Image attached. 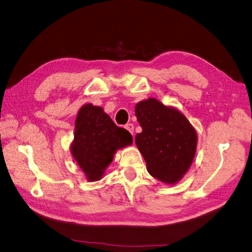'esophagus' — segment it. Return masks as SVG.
I'll use <instances>...</instances> for the list:
<instances>
[{
  "label": "esophagus",
  "mask_w": 252,
  "mask_h": 252,
  "mask_svg": "<svg viewBox=\"0 0 252 252\" xmlns=\"http://www.w3.org/2000/svg\"><path fill=\"white\" fill-rule=\"evenodd\" d=\"M125 128L127 129V130L130 132L131 134H133V128H134V126H133V124H131V123H129V124H127V125H125Z\"/></svg>",
  "instance_id": "esophagus-1"
}]
</instances>
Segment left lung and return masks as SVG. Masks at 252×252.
Here are the masks:
<instances>
[{
    "label": "left lung",
    "mask_w": 252,
    "mask_h": 252,
    "mask_svg": "<svg viewBox=\"0 0 252 252\" xmlns=\"http://www.w3.org/2000/svg\"><path fill=\"white\" fill-rule=\"evenodd\" d=\"M135 117L143 129L136 133L135 144L148 172L166 184H175L195 156L194 128L181 111L152 97L135 105Z\"/></svg>",
    "instance_id": "left-lung-1"
}]
</instances>
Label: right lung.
Instances as JSON below:
<instances>
[{"instance_id":"1","label":"right lung","mask_w":252,"mask_h":252,"mask_svg":"<svg viewBox=\"0 0 252 252\" xmlns=\"http://www.w3.org/2000/svg\"><path fill=\"white\" fill-rule=\"evenodd\" d=\"M132 135L113 123L102 107L86 104L75 120L70 151L89 182L102 179L118 149L132 144Z\"/></svg>"}]
</instances>
